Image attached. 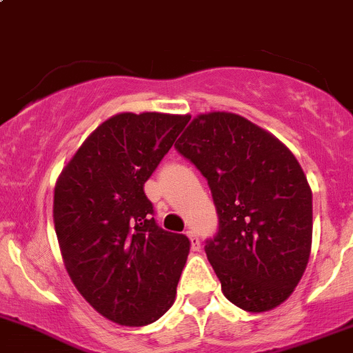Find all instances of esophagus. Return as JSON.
I'll return each mask as SVG.
<instances>
[{
    "label": "esophagus",
    "mask_w": 353,
    "mask_h": 353,
    "mask_svg": "<svg viewBox=\"0 0 353 353\" xmlns=\"http://www.w3.org/2000/svg\"><path fill=\"white\" fill-rule=\"evenodd\" d=\"M188 238H190V245H192V250L194 252H197L199 248H201V239H199V234L195 231H187Z\"/></svg>",
    "instance_id": "1"
}]
</instances>
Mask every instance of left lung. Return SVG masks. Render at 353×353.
Masks as SVG:
<instances>
[{"mask_svg": "<svg viewBox=\"0 0 353 353\" xmlns=\"http://www.w3.org/2000/svg\"><path fill=\"white\" fill-rule=\"evenodd\" d=\"M205 176L217 212L207 258L224 296L241 310H274L299 284L311 252L312 194L277 137L245 117L210 112L175 144Z\"/></svg>", "mask_w": 353, "mask_h": 353, "instance_id": "left-lung-1", "label": "left lung"}]
</instances>
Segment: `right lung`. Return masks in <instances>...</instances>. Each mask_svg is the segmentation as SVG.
<instances>
[{
	"label": "right lung",
	"mask_w": 353,
	"mask_h": 353,
	"mask_svg": "<svg viewBox=\"0 0 353 353\" xmlns=\"http://www.w3.org/2000/svg\"><path fill=\"white\" fill-rule=\"evenodd\" d=\"M188 121L158 112L114 115L57 180L54 224L69 277L119 325H150L175 301L190 239L158 226L144 183Z\"/></svg>",
	"instance_id": "add662e5"
}]
</instances>
